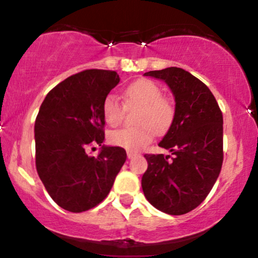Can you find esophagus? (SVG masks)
I'll return each mask as SVG.
<instances>
[{"label":"esophagus","mask_w":258,"mask_h":258,"mask_svg":"<svg viewBox=\"0 0 258 258\" xmlns=\"http://www.w3.org/2000/svg\"><path fill=\"white\" fill-rule=\"evenodd\" d=\"M137 155H138V154L136 152H131V150H128V152H127V158H128V159L135 158V156H137Z\"/></svg>","instance_id":"34e87169"}]
</instances>
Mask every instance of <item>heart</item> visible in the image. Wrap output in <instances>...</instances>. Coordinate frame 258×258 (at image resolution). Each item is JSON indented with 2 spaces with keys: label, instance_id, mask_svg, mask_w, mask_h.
Listing matches in <instances>:
<instances>
[{
  "label": "heart",
  "instance_id": "heart-1",
  "mask_svg": "<svg viewBox=\"0 0 258 258\" xmlns=\"http://www.w3.org/2000/svg\"><path fill=\"white\" fill-rule=\"evenodd\" d=\"M127 106H139L137 126L123 127L109 133V142L115 147L127 150H139L152 142L154 131L159 135L167 132L172 126L176 108L173 102L162 96L161 88L150 80H138L123 91ZM106 123L117 126L125 115V106L115 96H106L102 105Z\"/></svg>",
  "mask_w": 258,
  "mask_h": 258
}]
</instances>
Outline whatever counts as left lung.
Listing matches in <instances>:
<instances>
[{
    "label": "left lung",
    "instance_id": "obj_1",
    "mask_svg": "<svg viewBox=\"0 0 258 258\" xmlns=\"http://www.w3.org/2000/svg\"><path fill=\"white\" fill-rule=\"evenodd\" d=\"M144 76L164 80L176 100V116L159 146L172 153L146 154L142 188L154 207L184 215L205 200L223 162V116L209 87L190 73L171 67Z\"/></svg>",
    "mask_w": 258,
    "mask_h": 258
}]
</instances>
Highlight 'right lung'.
<instances>
[{"instance_id":"obj_1","label":"right lung","mask_w":258,"mask_h":258,"mask_svg":"<svg viewBox=\"0 0 258 258\" xmlns=\"http://www.w3.org/2000/svg\"><path fill=\"white\" fill-rule=\"evenodd\" d=\"M120 82L116 72L91 69L69 76L46 96L35 121L36 170L59 206L84 212L105 199L126 161V150L102 147L98 156L87 149L104 141L102 105Z\"/></svg>"}]
</instances>
